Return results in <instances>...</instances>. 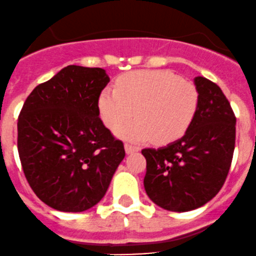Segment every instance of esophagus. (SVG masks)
Segmentation results:
<instances>
[{"instance_id":"1","label":"esophagus","mask_w":256,"mask_h":256,"mask_svg":"<svg viewBox=\"0 0 256 256\" xmlns=\"http://www.w3.org/2000/svg\"><path fill=\"white\" fill-rule=\"evenodd\" d=\"M140 150V147L138 146H132V144H125V151L126 154H132V152H136Z\"/></svg>"}]
</instances>
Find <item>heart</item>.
<instances>
[{
    "label": "heart",
    "mask_w": 256,
    "mask_h": 256,
    "mask_svg": "<svg viewBox=\"0 0 256 256\" xmlns=\"http://www.w3.org/2000/svg\"><path fill=\"white\" fill-rule=\"evenodd\" d=\"M200 106V92L193 82L168 70L142 69L124 74L116 89L106 88L99 95L100 118L110 130H118L130 141L152 138L164 144L184 135Z\"/></svg>",
    "instance_id": "obj_1"
}]
</instances>
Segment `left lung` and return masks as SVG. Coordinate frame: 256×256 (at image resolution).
I'll return each mask as SVG.
<instances>
[{
	"label": "left lung",
	"instance_id": "8db88e82",
	"mask_svg": "<svg viewBox=\"0 0 256 256\" xmlns=\"http://www.w3.org/2000/svg\"><path fill=\"white\" fill-rule=\"evenodd\" d=\"M200 106L184 136L161 148H144L150 200L172 212L202 207L220 190L236 146V122L230 102L216 82L194 78Z\"/></svg>",
	"mask_w": 256,
	"mask_h": 256
}]
</instances>
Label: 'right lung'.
I'll list each match as a JSON object with an SVG mask.
<instances>
[{"label":"right lung","mask_w":256,"mask_h":256,"mask_svg":"<svg viewBox=\"0 0 256 256\" xmlns=\"http://www.w3.org/2000/svg\"><path fill=\"white\" fill-rule=\"evenodd\" d=\"M109 82L102 68L68 66L33 89L18 116L24 176L56 210L94 207L125 157L122 141L99 118L98 100Z\"/></svg>","instance_id":"right-lung-1"}]
</instances>
